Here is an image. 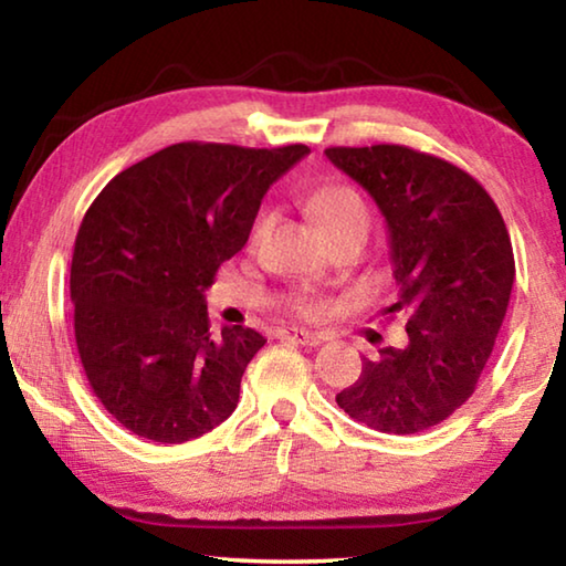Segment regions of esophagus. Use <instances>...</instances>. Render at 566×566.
Here are the masks:
<instances>
[{"label":"esophagus","mask_w":566,"mask_h":566,"mask_svg":"<svg viewBox=\"0 0 566 566\" xmlns=\"http://www.w3.org/2000/svg\"><path fill=\"white\" fill-rule=\"evenodd\" d=\"M282 342H292V344H302V347H317V344L324 342L322 334L314 332H304V329H282L280 332Z\"/></svg>","instance_id":"1"}]
</instances>
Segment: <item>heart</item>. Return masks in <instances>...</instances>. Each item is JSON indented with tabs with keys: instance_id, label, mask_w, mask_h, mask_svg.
<instances>
[{
	"instance_id": "1",
	"label": "heart",
	"mask_w": 566,
	"mask_h": 566,
	"mask_svg": "<svg viewBox=\"0 0 566 566\" xmlns=\"http://www.w3.org/2000/svg\"><path fill=\"white\" fill-rule=\"evenodd\" d=\"M306 209H310L314 222L327 237L344 227H369L367 205H364L359 191L347 185H324L314 189L312 197L306 199ZM292 306L304 317H312L317 312V304L306 300V296H296V300H292Z\"/></svg>"
}]
</instances>
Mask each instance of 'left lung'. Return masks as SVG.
I'll return each mask as SVG.
<instances>
[{
  "label": "left lung",
  "mask_w": 566,
  "mask_h": 566,
  "mask_svg": "<svg viewBox=\"0 0 566 566\" xmlns=\"http://www.w3.org/2000/svg\"><path fill=\"white\" fill-rule=\"evenodd\" d=\"M324 155L375 199L389 232L407 347L379 349L337 405L385 434H417L472 397L510 304L512 239L494 199L449 161L401 145Z\"/></svg>",
  "instance_id": "1"
}]
</instances>
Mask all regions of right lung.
I'll list each match as a JSON object with an SVG mask.
<instances>
[{
    "mask_svg": "<svg viewBox=\"0 0 566 566\" xmlns=\"http://www.w3.org/2000/svg\"><path fill=\"white\" fill-rule=\"evenodd\" d=\"M310 147L181 142L119 171L76 232L70 292L84 375L137 437L197 439L232 415L266 339L209 329L205 290L247 244L260 205Z\"/></svg>",
    "mask_w": 566,
    "mask_h": 566,
    "instance_id": "add662e5",
    "label": "right lung"
}]
</instances>
